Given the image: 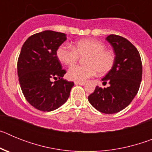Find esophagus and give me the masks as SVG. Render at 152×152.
I'll use <instances>...</instances> for the list:
<instances>
[{
    "label": "esophagus",
    "mask_w": 152,
    "mask_h": 152,
    "mask_svg": "<svg viewBox=\"0 0 152 152\" xmlns=\"http://www.w3.org/2000/svg\"><path fill=\"white\" fill-rule=\"evenodd\" d=\"M75 84H76V85H84L86 83L85 82H78V81H75Z\"/></svg>",
    "instance_id": "1"
}]
</instances>
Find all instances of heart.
<instances>
[{"instance_id":"b5f03b06","label":"heart","mask_w":152,"mask_h":152,"mask_svg":"<svg viewBox=\"0 0 152 152\" xmlns=\"http://www.w3.org/2000/svg\"><path fill=\"white\" fill-rule=\"evenodd\" d=\"M56 56L65 65H72L80 57H84V65H74L68 69L67 76L70 80L84 82L94 77L96 72L99 75L107 74L112 69L115 63V55L106 49L105 45L96 39H81L73 47L61 44L56 50Z\"/></svg>"}]
</instances>
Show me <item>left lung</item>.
Segmentation results:
<instances>
[{
  "instance_id": "8db88e82",
  "label": "left lung",
  "mask_w": 152,
  "mask_h": 152,
  "mask_svg": "<svg viewBox=\"0 0 152 152\" xmlns=\"http://www.w3.org/2000/svg\"><path fill=\"white\" fill-rule=\"evenodd\" d=\"M106 40L115 53L113 67L102 79L103 84L108 82L110 86H96L88 100L98 111L113 114L129 105L137 94L142 81V64L139 51L126 38L112 34Z\"/></svg>"
}]
</instances>
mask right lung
<instances>
[{
	"label": "right lung",
	"mask_w": 152,
	"mask_h": 152,
	"mask_svg": "<svg viewBox=\"0 0 152 152\" xmlns=\"http://www.w3.org/2000/svg\"><path fill=\"white\" fill-rule=\"evenodd\" d=\"M66 39L64 33L45 30L29 36L22 46L17 61L19 82L26 100L39 110L50 112L63 105L75 84L62 78L66 71L56 56Z\"/></svg>",
	"instance_id": "obj_1"
}]
</instances>
